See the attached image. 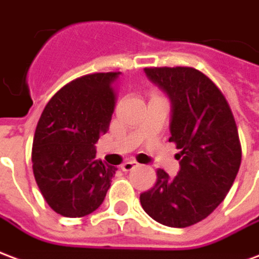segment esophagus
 <instances>
[{"instance_id": "obj_1", "label": "esophagus", "mask_w": 259, "mask_h": 259, "mask_svg": "<svg viewBox=\"0 0 259 259\" xmlns=\"http://www.w3.org/2000/svg\"><path fill=\"white\" fill-rule=\"evenodd\" d=\"M139 165V164L137 163V161H134V160H130V161H125V163L122 164L121 165V169L122 171H125V172H128V171H132V169H135Z\"/></svg>"}]
</instances>
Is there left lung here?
Here are the masks:
<instances>
[{
  "label": "left lung",
  "instance_id": "8db88e82",
  "mask_svg": "<svg viewBox=\"0 0 259 259\" xmlns=\"http://www.w3.org/2000/svg\"><path fill=\"white\" fill-rule=\"evenodd\" d=\"M145 73L171 102L169 142L181 153L177 177L158 169L141 204L158 224L186 228L207 218L235 182L241 163L237 127L225 96L199 70L150 67Z\"/></svg>",
  "mask_w": 259,
  "mask_h": 259
}]
</instances>
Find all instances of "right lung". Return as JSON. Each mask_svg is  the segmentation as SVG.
Listing matches in <instances>:
<instances>
[{"mask_svg":"<svg viewBox=\"0 0 259 259\" xmlns=\"http://www.w3.org/2000/svg\"><path fill=\"white\" fill-rule=\"evenodd\" d=\"M120 73L71 81L45 106L33 141V172L55 212L80 218L99 208L116 167L96 160L95 143L109 130Z\"/></svg>","mask_w":259,"mask_h":259,"instance_id":"add662e5","label":"right lung"}]
</instances>
